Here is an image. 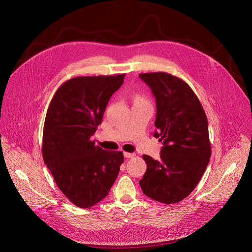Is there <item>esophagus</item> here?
<instances>
[{
	"label": "esophagus",
	"instance_id": "obj_1",
	"mask_svg": "<svg viewBox=\"0 0 252 252\" xmlns=\"http://www.w3.org/2000/svg\"><path fill=\"white\" fill-rule=\"evenodd\" d=\"M124 156L126 158H131L134 157V154H131V153H125Z\"/></svg>",
	"mask_w": 252,
	"mask_h": 252
}]
</instances>
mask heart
Wrapping results in <instances>:
<instances>
[{"label":"heart","mask_w":252,"mask_h":252,"mask_svg":"<svg viewBox=\"0 0 252 252\" xmlns=\"http://www.w3.org/2000/svg\"><path fill=\"white\" fill-rule=\"evenodd\" d=\"M136 98H142V97H141V96H137Z\"/></svg>","instance_id":"1"}]
</instances>
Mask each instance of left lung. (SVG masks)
Here are the masks:
<instances>
[{
	"instance_id": "obj_1",
	"label": "left lung",
	"mask_w": 252,
	"mask_h": 252,
	"mask_svg": "<svg viewBox=\"0 0 252 252\" xmlns=\"http://www.w3.org/2000/svg\"><path fill=\"white\" fill-rule=\"evenodd\" d=\"M139 77L156 96L154 136L163 143L159 160L142 156L147 171L139 186L154 200L176 203L195 189L208 164L211 148L206 115L184 80L163 71L143 73Z\"/></svg>"
}]
</instances>
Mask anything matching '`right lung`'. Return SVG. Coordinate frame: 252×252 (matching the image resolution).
I'll return each mask as SVG.
<instances>
[{
  "label": "right lung",
  "mask_w": 252,
  "mask_h": 252,
  "mask_svg": "<svg viewBox=\"0 0 252 252\" xmlns=\"http://www.w3.org/2000/svg\"><path fill=\"white\" fill-rule=\"evenodd\" d=\"M125 76L73 78L57 90L49 105L44 161L60 190L78 207H92L109 194L124 162L123 152L102 150L92 135Z\"/></svg>",
  "instance_id": "obj_1"
}]
</instances>
